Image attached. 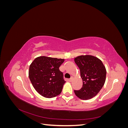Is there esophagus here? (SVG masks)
Returning a JSON list of instances; mask_svg holds the SVG:
<instances>
[{"label": "esophagus", "instance_id": "esophagus-1", "mask_svg": "<svg viewBox=\"0 0 128 128\" xmlns=\"http://www.w3.org/2000/svg\"><path fill=\"white\" fill-rule=\"evenodd\" d=\"M69 80V81H70V82H72V77H71V78Z\"/></svg>", "mask_w": 128, "mask_h": 128}]
</instances>
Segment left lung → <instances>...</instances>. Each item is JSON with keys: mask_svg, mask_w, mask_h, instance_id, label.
<instances>
[{"mask_svg": "<svg viewBox=\"0 0 128 128\" xmlns=\"http://www.w3.org/2000/svg\"><path fill=\"white\" fill-rule=\"evenodd\" d=\"M78 67L83 86L74 90L75 94L81 99L88 100L94 97L103 87L105 82L106 70L102 61L92 56H80L75 58Z\"/></svg>", "mask_w": 128, "mask_h": 128, "instance_id": "1", "label": "left lung"}]
</instances>
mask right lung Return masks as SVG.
I'll use <instances>...</instances> for the list:
<instances>
[{"label":"right lung","mask_w":128,"mask_h":128,"mask_svg":"<svg viewBox=\"0 0 128 128\" xmlns=\"http://www.w3.org/2000/svg\"><path fill=\"white\" fill-rule=\"evenodd\" d=\"M64 61L42 56L36 58L31 64L29 79L34 89L42 96L51 98L61 94L66 81L59 67Z\"/></svg>","instance_id":"obj_1"}]
</instances>
